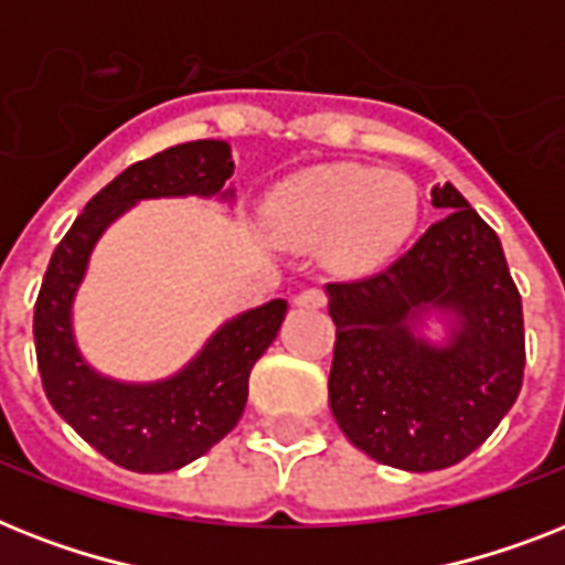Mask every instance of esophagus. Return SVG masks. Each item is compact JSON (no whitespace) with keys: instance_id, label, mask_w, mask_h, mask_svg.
Wrapping results in <instances>:
<instances>
[{"instance_id":"1","label":"esophagus","mask_w":565,"mask_h":565,"mask_svg":"<svg viewBox=\"0 0 565 565\" xmlns=\"http://www.w3.org/2000/svg\"><path fill=\"white\" fill-rule=\"evenodd\" d=\"M295 306H300V309H323L327 306V295L320 288H306V291H300L295 297Z\"/></svg>"}]
</instances>
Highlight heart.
<instances>
[{
	"label": "heart",
	"mask_w": 565,
	"mask_h": 565,
	"mask_svg": "<svg viewBox=\"0 0 565 565\" xmlns=\"http://www.w3.org/2000/svg\"><path fill=\"white\" fill-rule=\"evenodd\" d=\"M419 195L396 171L327 166L288 180L265 206L282 247L315 250L338 277H370L399 254L417 227Z\"/></svg>",
	"instance_id": "1"
}]
</instances>
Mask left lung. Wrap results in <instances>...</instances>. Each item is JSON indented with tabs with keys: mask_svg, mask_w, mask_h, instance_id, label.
<instances>
[{
	"mask_svg": "<svg viewBox=\"0 0 565 565\" xmlns=\"http://www.w3.org/2000/svg\"><path fill=\"white\" fill-rule=\"evenodd\" d=\"M431 206L446 215L403 259L327 286L332 417L355 449L405 472L476 452L516 403L525 370L502 242L452 183L431 189Z\"/></svg>",
	"mask_w": 565,
	"mask_h": 565,
	"instance_id": "left-lung-1",
	"label": "left lung"
}]
</instances>
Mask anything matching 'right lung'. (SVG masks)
I'll list each match as a JSON object with an SVG mask.
<instances>
[{
  "mask_svg": "<svg viewBox=\"0 0 565 565\" xmlns=\"http://www.w3.org/2000/svg\"><path fill=\"white\" fill-rule=\"evenodd\" d=\"M233 154L224 139H195L134 162L81 212L49 262L38 306L34 344L52 408L107 461L130 472H171L192 463L236 428L247 379L274 344L286 300H270L224 320L192 359L166 379L125 382L96 370L75 338V297L89 256L113 221L139 201L215 198L236 201Z\"/></svg>",
  "mask_w": 565,
  "mask_h": 565,
  "instance_id": "1",
  "label": "right lung"
}]
</instances>
